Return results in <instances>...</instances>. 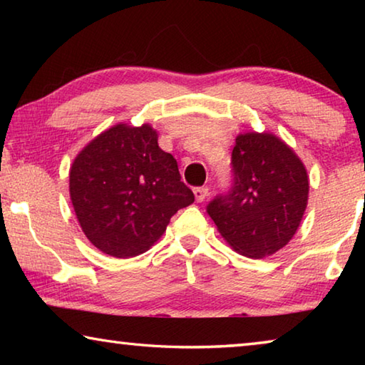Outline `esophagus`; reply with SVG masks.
<instances>
[{
    "mask_svg": "<svg viewBox=\"0 0 365 365\" xmlns=\"http://www.w3.org/2000/svg\"><path fill=\"white\" fill-rule=\"evenodd\" d=\"M193 193H195V200L197 202H202L206 200V196L209 193V188L207 187H196V188H193Z\"/></svg>",
    "mask_w": 365,
    "mask_h": 365,
    "instance_id": "34e87169",
    "label": "esophagus"
}]
</instances>
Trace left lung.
Returning a JSON list of instances; mask_svg holds the SVG:
<instances>
[{"label":"left lung","mask_w":365,"mask_h":365,"mask_svg":"<svg viewBox=\"0 0 365 365\" xmlns=\"http://www.w3.org/2000/svg\"><path fill=\"white\" fill-rule=\"evenodd\" d=\"M232 185L206 211L240 255L265 257L293 238L306 211L309 180L299 158L270 133L237 137Z\"/></svg>","instance_id":"left-lung-1"}]
</instances>
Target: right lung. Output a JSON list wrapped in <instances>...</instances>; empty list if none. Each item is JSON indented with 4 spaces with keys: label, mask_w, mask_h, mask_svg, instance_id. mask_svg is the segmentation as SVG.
<instances>
[{
    "label": "right lung",
    "mask_w": 365,
    "mask_h": 365,
    "mask_svg": "<svg viewBox=\"0 0 365 365\" xmlns=\"http://www.w3.org/2000/svg\"><path fill=\"white\" fill-rule=\"evenodd\" d=\"M71 200L83 233L114 257L145 252L195 195L182 182L175 158L158 145L150 125L119 123L96 137L73 160Z\"/></svg>",
    "instance_id": "right-lung-1"
}]
</instances>
